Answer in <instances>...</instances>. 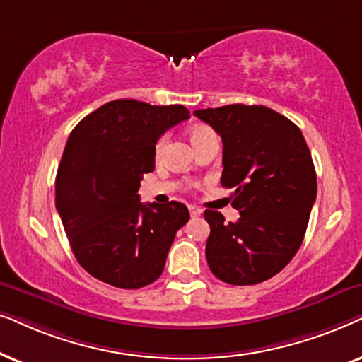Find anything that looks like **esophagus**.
Masks as SVG:
<instances>
[{"instance_id":"34e87169","label":"esophagus","mask_w":362,"mask_h":362,"mask_svg":"<svg viewBox=\"0 0 362 362\" xmlns=\"http://www.w3.org/2000/svg\"><path fill=\"white\" fill-rule=\"evenodd\" d=\"M189 211H190L192 216H199L202 214V209H199V206H195V205H190Z\"/></svg>"}]
</instances>
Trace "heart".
Listing matches in <instances>:
<instances>
[{"instance_id": "obj_1", "label": "heart", "mask_w": 362, "mask_h": 362, "mask_svg": "<svg viewBox=\"0 0 362 362\" xmlns=\"http://www.w3.org/2000/svg\"><path fill=\"white\" fill-rule=\"evenodd\" d=\"M209 134H214V132H211V129L205 127V125H197V127H194V129H192V131H190V139H192V142H197V141H199V139H202L204 136H209ZM163 144H165V139L162 137L160 141L157 142V146H156L157 153L162 152Z\"/></svg>"}]
</instances>
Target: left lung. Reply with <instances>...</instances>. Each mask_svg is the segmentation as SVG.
<instances>
[{
  "label": "left lung",
  "mask_w": 362,
  "mask_h": 362,
  "mask_svg": "<svg viewBox=\"0 0 362 362\" xmlns=\"http://www.w3.org/2000/svg\"><path fill=\"white\" fill-rule=\"evenodd\" d=\"M194 115L223 142L221 185L233 189L240 218L225 223L205 210L210 225L206 263L228 285H257L281 272L305 238L316 200L311 152L296 124L264 105L231 104Z\"/></svg>",
  "instance_id": "1"
}]
</instances>
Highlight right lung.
I'll return each instance as SVG.
<instances>
[{
  "label": "right lung",
  "mask_w": 362,
  "mask_h": 362,
  "mask_svg": "<svg viewBox=\"0 0 362 362\" xmlns=\"http://www.w3.org/2000/svg\"><path fill=\"white\" fill-rule=\"evenodd\" d=\"M189 117L184 105L119 99L72 129L57 168L56 209L72 253L94 278L137 290L162 274L189 209L142 204L137 192L156 168L158 139Z\"/></svg>",
  "instance_id": "right-lung-1"
}]
</instances>
